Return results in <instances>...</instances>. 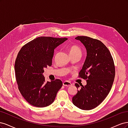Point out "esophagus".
<instances>
[{
	"label": "esophagus",
	"mask_w": 128,
	"mask_h": 128,
	"mask_svg": "<svg viewBox=\"0 0 128 128\" xmlns=\"http://www.w3.org/2000/svg\"><path fill=\"white\" fill-rule=\"evenodd\" d=\"M63 86H72V83L69 81H64L63 82Z\"/></svg>",
	"instance_id": "esophagus-1"
}]
</instances>
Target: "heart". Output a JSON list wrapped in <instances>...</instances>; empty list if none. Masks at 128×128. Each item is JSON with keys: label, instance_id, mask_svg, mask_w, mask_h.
<instances>
[{"label": "heart", "instance_id": "heart-1", "mask_svg": "<svg viewBox=\"0 0 128 128\" xmlns=\"http://www.w3.org/2000/svg\"><path fill=\"white\" fill-rule=\"evenodd\" d=\"M69 52L70 56H74L76 54H82L80 48L76 45H72L69 48Z\"/></svg>", "mask_w": 128, "mask_h": 128}]
</instances>
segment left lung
Returning a JSON list of instances; mask_svg holds the SVG:
<instances>
[{"label":"left lung","instance_id":"1","mask_svg":"<svg viewBox=\"0 0 128 128\" xmlns=\"http://www.w3.org/2000/svg\"><path fill=\"white\" fill-rule=\"evenodd\" d=\"M85 46L86 60L80 78L86 80V85L80 88L72 97V103L82 110H91L97 107L109 94L114 82L115 68L113 58L106 46L98 40L87 36L75 38ZM78 88L80 86L76 83Z\"/></svg>","mask_w":128,"mask_h":128}]
</instances>
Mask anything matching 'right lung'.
Segmentation results:
<instances>
[{
    "label": "right lung",
    "instance_id": "add662e5",
    "mask_svg": "<svg viewBox=\"0 0 128 128\" xmlns=\"http://www.w3.org/2000/svg\"><path fill=\"white\" fill-rule=\"evenodd\" d=\"M67 38L40 37L24 45L15 62L18 90L26 101L37 107H45L54 100L62 86L60 80L45 82L44 69L51 66L54 50Z\"/></svg>",
    "mask_w": 128,
    "mask_h": 128
}]
</instances>
